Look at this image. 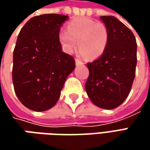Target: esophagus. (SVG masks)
I'll use <instances>...</instances> for the list:
<instances>
[{
    "label": "esophagus",
    "instance_id": "34e87169",
    "mask_svg": "<svg viewBox=\"0 0 150 150\" xmlns=\"http://www.w3.org/2000/svg\"><path fill=\"white\" fill-rule=\"evenodd\" d=\"M75 63H76L77 66H80V65H83V62H81V61L78 60V59H75Z\"/></svg>",
    "mask_w": 150,
    "mask_h": 150
}]
</instances>
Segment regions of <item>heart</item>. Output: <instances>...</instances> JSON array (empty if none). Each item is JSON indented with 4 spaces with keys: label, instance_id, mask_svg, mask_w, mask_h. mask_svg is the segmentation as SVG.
I'll use <instances>...</instances> for the list:
<instances>
[{
    "label": "heart",
    "instance_id": "b5f03b06",
    "mask_svg": "<svg viewBox=\"0 0 150 150\" xmlns=\"http://www.w3.org/2000/svg\"><path fill=\"white\" fill-rule=\"evenodd\" d=\"M58 41L66 53H72L78 43V53L82 57L96 59L106 50L108 32L103 23L88 17H79L68 23L67 30H61Z\"/></svg>",
    "mask_w": 150,
    "mask_h": 150
}]
</instances>
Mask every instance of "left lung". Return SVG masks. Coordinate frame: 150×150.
Here are the masks:
<instances>
[{"label": "left lung", "instance_id": "1", "mask_svg": "<svg viewBox=\"0 0 150 150\" xmlns=\"http://www.w3.org/2000/svg\"><path fill=\"white\" fill-rule=\"evenodd\" d=\"M108 32L103 54L87 63L89 76L85 83L87 94L96 106L113 109L129 93L135 77L136 39L127 26L112 16H100Z\"/></svg>", "mask_w": 150, "mask_h": 150}]
</instances>
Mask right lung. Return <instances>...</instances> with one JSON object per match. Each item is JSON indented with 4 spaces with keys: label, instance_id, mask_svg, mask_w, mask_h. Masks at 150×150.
I'll return each instance as SVG.
<instances>
[{
    "label": "right lung",
    "instance_id": "obj_1",
    "mask_svg": "<svg viewBox=\"0 0 150 150\" xmlns=\"http://www.w3.org/2000/svg\"><path fill=\"white\" fill-rule=\"evenodd\" d=\"M67 16L44 14L31 18L21 28L13 52L15 93L27 108L42 112L59 99L67 76L75 68L72 56L62 52L60 27Z\"/></svg>",
    "mask_w": 150,
    "mask_h": 150
}]
</instances>
